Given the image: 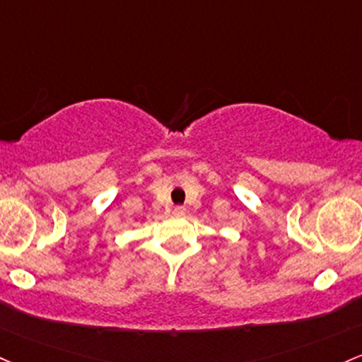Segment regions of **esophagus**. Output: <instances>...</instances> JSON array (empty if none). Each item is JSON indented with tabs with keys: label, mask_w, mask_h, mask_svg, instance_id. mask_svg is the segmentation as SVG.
<instances>
[{
	"label": "esophagus",
	"mask_w": 362,
	"mask_h": 362,
	"mask_svg": "<svg viewBox=\"0 0 362 362\" xmlns=\"http://www.w3.org/2000/svg\"><path fill=\"white\" fill-rule=\"evenodd\" d=\"M175 213H177V214H184V208H182V206H177V208H175Z\"/></svg>",
	"instance_id": "obj_1"
}]
</instances>
